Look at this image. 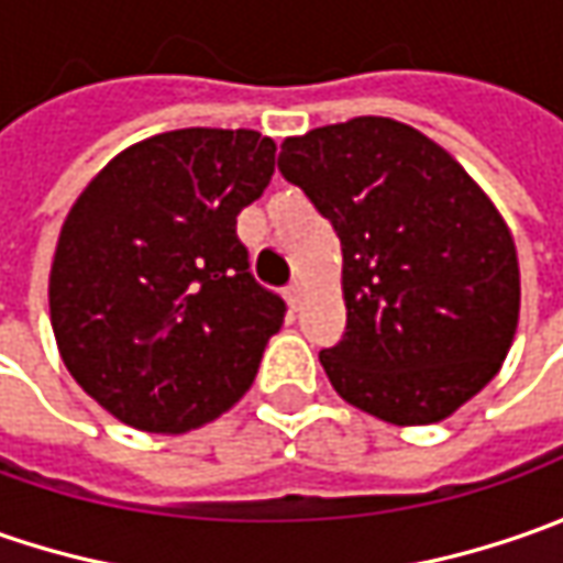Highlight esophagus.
<instances>
[{
  "instance_id": "obj_1",
  "label": "esophagus",
  "mask_w": 563,
  "mask_h": 563,
  "mask_svg": "<svg viewBox=\"0 0 563 563\" xmlns=\"http://www.w3.org/2000/svg\"><path fill=\"white\" fill-rule=\"evenodd\" d=\"M285 300H288V307L297 310L300 307V300H303V285L300 282H291L288 288H285Z\"/></svg>"
}]
</instances>
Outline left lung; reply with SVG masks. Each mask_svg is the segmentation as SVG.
Returning a JSON list of instances; mask_svg holds the SVG:
<instances>
[{
  "label": "left lung",
  "instance_id": "1",
  "mask_svg": "<svg viewBox=\"0 0 563 563\" xmlns=\"http://www.w3.org/2000/svg\"><path fill=\"white\" fill-rule=\"evenodd\" d=\"M278 172L341 241L347 325L319 351L338 395L426 426L483 391L517 332L520 269L464 168L410 124L363 115L288 137Z\"/></svg>",
  "mask_w": 563,
  "mask_h": 563
}]
</instances>
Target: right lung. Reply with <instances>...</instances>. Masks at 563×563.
<instances>
[{"label":"right lung","mask_w":563,"mask_h":563,"mask_svg":"<svg viewBox=\"0 0 563 563\" xmlns=\"http://www.w3.org/2000/svg\"><path fill=\"white\" fill-rule=\"evenodd\" d=\"M256 131L181 128L134 143L71 206L49 313L75 382L121 422L187 432L244 398L285 319L250 272L238 212L272 181Z\"/></svg>","instance_id":"1"}]
</instances>
